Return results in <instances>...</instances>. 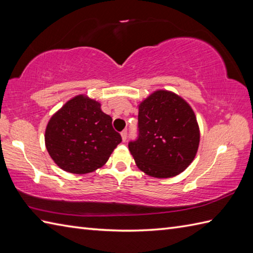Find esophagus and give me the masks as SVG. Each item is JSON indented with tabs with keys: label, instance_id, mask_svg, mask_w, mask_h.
<instances>
[{
	"label": "esophagus",
	"instance_id": "34e87169",
	"mask_svg": "<svg viewBox=\"0 0 253 253\" xmlns=\"http://www.w3.org/2000/svg\"><path fill=\"white\" fill-rule=\"evenodd\" d=\"M121 135H122V139H123V141H126V139H127V130H123L122 132H121Z\"/></svg>",
	"mask_w": 253,
	"mask_h": 253
}]
</instances>
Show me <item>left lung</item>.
<instances>
[{"instance_id":"1","label":"left lung","mask_w":253,"mask_h":253,"mask_svg":"<svg viewBox=\"0 0 253 253\" xmlns=\"http://www.w3.org/2000/svg\"><path fill=\"white\" fill-rule=\"evenodd\" d=\"M200 131L190 105L166 90L155 91L139 105L138 137L128 148L144 173L169 178L195 159Z\"/></svg>"}]
</instances>
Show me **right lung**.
Returning a JSON list of instances; mask_svg holds the SVG:
<instances>
[{"instance_id":"add662e5","label":"right lung","mask_w":253,"mask_h":253,"mask_svg":"<svg viewBox=\"0 0 253 253\" xmlns=\"http://www.w3.org/2000/svg\"><path fill=\"white\" fill-rule=\"evenodd\" d=\"M45 147L64 170L87 174L103 166L122 137L112 126V117L99 102L77 95L47 123Z\"/></svg>"}]
</instances>
